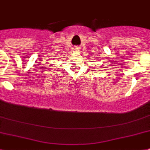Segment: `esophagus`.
Instances as JSON below:
<instances>
[{
    "label": "esophagus",
    "mask_w": 150,
    "mask_h": 150,
    "mask_svg": "<svg viewBox=\"0 0 150 150\" xmlns=\"http://www.w3.org/2000/svg\"><path fill=\"white\" fill-rule=\"evenodd\" d=\"M75 50H79V49H78V47H75Z\"/></svg>",
    "instance_id": "obj_1"
}]
</instances>
